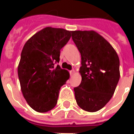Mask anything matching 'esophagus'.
<instances>
[{
  "mask_svg": "<svg viewBox=\"0 0 134 134\" xmlns=\"http://www.w3.org/2000/svg\"><path fill=\"white\" fill-rule=\"evenodd\" d=\"M75 70H71V71H70V75L72 76L73 75L75 74Z\"/></svg>",
  "mask_w": 134,
  "mask_h": 134,
  "instance_id": "34e87169",
  "label": "esophagus"
}]
</instances>
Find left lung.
<instances>
[{
  "label": "left lung",
  "mask_w": 134,
  "mask_h": 134,
  "mask_svg": "<svg viewBox=\"0 0 134 134\" xmlns=\"http://www.w3.org/2000/svg\"><path fill=\"white\" fill-rule=\"evenodd\" d=\"M72 38L81 54L82 81L74 88L76 101L82 110L96 112L114 94L120 78L119 58L111 44L95 31H73Z\"/></svg>",
  "instance_id": "left-lung-1"
}]
</instances>
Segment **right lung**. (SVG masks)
<instances>
[{
	"mask_svg": "<svg viewBox=\"0 0 134 134\" xmlns=\"http://www.w3.org/2000/svg\"><path fill=\"white\" fill-rule=\"evenodd\" d=\"M71 33L60 28H44L23 47L18 66L21 90L36 112H47L55 107L60 87L70 78L67 70L54 65L59 62L60 50L70 40Z\"/></svg>",
	"mask_w": 134,
	"mask_h": 134,
	"instance_id": "right-lung-1",
	"label": "right lung"
}]
</instances>
